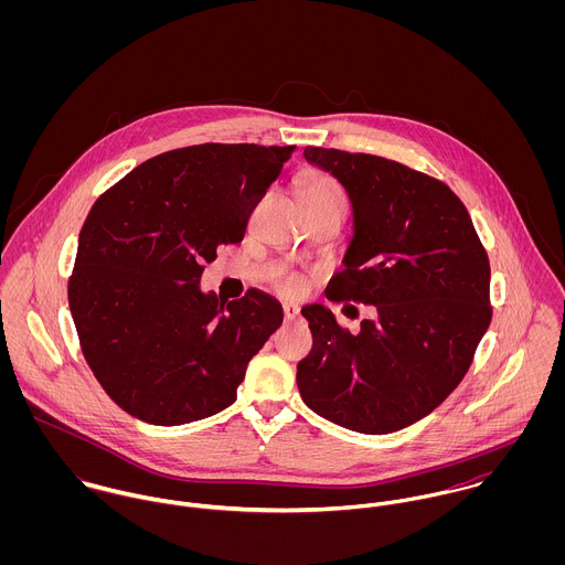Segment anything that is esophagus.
I'll list each match as a JSON object with an SVG mask.
<instances>
[{
	"mask_svg": "<svg viewBox=\"0 0 565 565\" xmlns=\"http://www.w3.org/2000/svg\"><path fill=\"white\" fill-rule=\"evenodd\" d=\"M282 311H285V320H287V322H291V320H296V318L300 316V309H298L296 305H291V302H287V305L282 307Z\"/></svg>",
	"mask_w": 565,
	"mask_h": 565,
	"instance_id": "34e87169",
	"label": "esophagus"
}]
</instances>
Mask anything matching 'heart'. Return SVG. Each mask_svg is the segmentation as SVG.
<instances>
[{"label":"heart","instance_id":"b5f03b06","mask_svg":"<svg viewBox=\"0 0 565 565\" xmlns=\"http://www.w3.org/2000/svg\"><path fill=\"white\" fill-rule=\"evenodd\" d=\"M300 195L305 206H343L345 209V195L341 186L326 175L307 178L300 189ZM282 289L287 294H296L300 289V282L296 278H289L282 282Z\"/></svg>","mask_w":565,"mask_h":565}]
</instances>
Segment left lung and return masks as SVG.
<instances>
[{
  "instance_id": "1",
  "label": "left lung",
  "mask_w": 565,
  "mask_h": 565,
  "mask_svg": "<svg viewBox=\"0 0 565 565\" xmlns=\"http://www.w3.org/2000/svg\"><path fill=\"white\" fill-rule=\"evenodd\" d=\"M348 193L352 237L328 300L376 307L352 334L302 307L313 350L298 390L323 419L365 435L426 417L466 376L491 322L489 260L463 202L439 180L372 154L305 148Z\"/></svg>"
}]
</instances>
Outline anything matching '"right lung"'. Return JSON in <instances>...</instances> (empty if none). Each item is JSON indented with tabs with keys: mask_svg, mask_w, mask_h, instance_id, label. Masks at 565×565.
Wrapping results in <instances>:
<instances>
[{
	"mask_svg": "<svg viewBox=\"0 0 565 565\" xmlns=\"http://www.w3.org/2000/svg\"><path fill=\"white\" fill-rule=\"evenodd\" d=\"M296 146L204 143L135 167L90 209L70 280L82 352L104 392L154 426L235 403L249 359L280 328V302L202 291L204 263L239 243Z\"/></svg>",
	"mask_w": 565,
	"mask_h": 565,
	"instance_id": "obj_1",
	"label": "right lung"
}]
</instances>
